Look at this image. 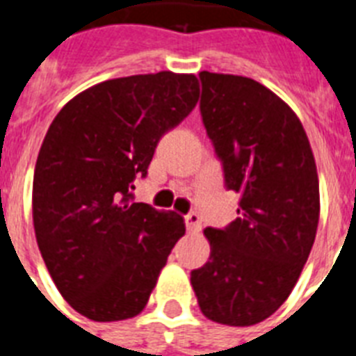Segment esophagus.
<instances>
[{
    "mask_svg": "<svg viewBox=\"0 0 356 356\" xmlns=\"http://www.w3.org/2000/svg\"><path fill=\"white\" fill-rule=\"evenodd\" d=\"M184 223H186V229L190 233H197L201 229V218L195 214V212H190L184 216Z\"/></svg>",
    "mask_w": 356,
    "mask_h": 356,
    "instance_id": "esophagus-1",
    "label": "esophagus"
}]
</instances>
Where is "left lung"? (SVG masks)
<instances>
[{"label": "left lung", "mask_w": 356, "mask_h": 356, "mask_svg": "<svg viewBox=\"0 0 356 356\" xmlns=\"http://www.w3.org/2000/svg\"><path fill=\"white\" fill-rule=\"evenodd\" d=\"M201 116L240 194L229 227H207L211 257L190 282L201 312L231 327L270 318L296 286L320 222L309 136L292 108L257 81L201 72Z\"/></svg>", "instance_id": "obj_1"}]
</instances>
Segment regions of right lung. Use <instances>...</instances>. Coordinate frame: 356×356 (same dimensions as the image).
Wrapping results in <instances>:
<instances>
[{"label": "right lung", "mask_w": 356, "mask_h": 356, "mask_svg": "<svg viewBox=\"0 0 356 356\" xmlns=\"http://www.w3.org/2000/svg\"><path fill=\"white\" fill-rule=\"evenodd\" d=\"M200 99L194 74L129 75L70 99L42 142L33 225L68 305L94 321L140 314L184 234L183 216L133 203L159 140Z\"/></svg>", "instance_id": "1"}]
</instances>
